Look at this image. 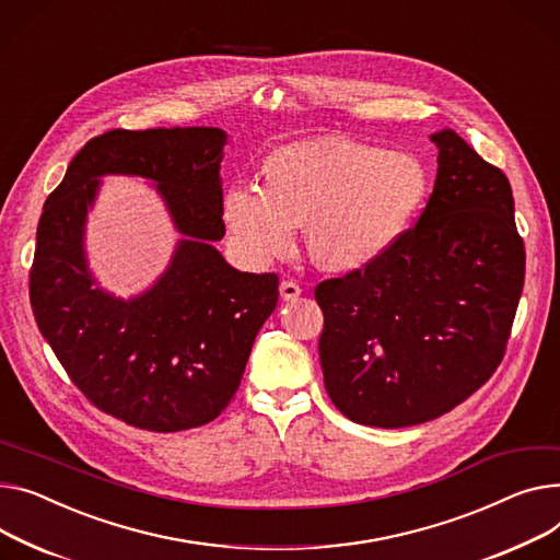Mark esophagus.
<instances>
[{
	"label": "esophagus",
	"instance_id": "obj_1",
	"mask_svg": "<svg viewBox=\"0 0 560 560\" xmlns=\"http://www.w3.org/2000/svg\"><path fill=\"white\" fill-rule=\"evenodd\" d=\"M279 292H281V300L283 302H294L296 296L302 294V285L296 283V281H292V279H283L281 285H279Z\"/></svg>",
	"mask_w": 560,
	"mask_h": 560
}]
</instances>
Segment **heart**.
Masks as SVG:
<instances>
[{
	"label": "heart",
	"mask_w": 560,
	"mask_h": 560,
	"mask_svg": "<svg viewBox=\"0 0 560 560\" xmlns=\"http://www.w3.org/2000/svg\"><path fill=\"white\" fill-rule=\"evenodd\" d=\"M268 186L236 182L225 220L238 249L256 260L292 247L306 225L315 264L351 270L381 256L423 207L430 177L412 153H385L345 137L292 143L264 166Z\"/></svg>",
	"instance_id": "1"
}]
</instances>
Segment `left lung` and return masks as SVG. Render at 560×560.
Wrapping results in <instances>:
<instances>
[{
  "mask_svg": "<svg viewBox=\"0 0 560 560\" xmlns=\"http://www.w3.org/2000/svg\"><path fill=\"white\" fill-rule=\"evenodd\" d=\"M417 225L381 256L317 283L319 360L340 412L407 428L464 402L500 366L525 285L506 175L453 130Z\"/></svg>",
  "mask_w": 560,
  "mask_h": 560,
  "instance_id": "1",
  "label": "left lung"
}]
</instances>
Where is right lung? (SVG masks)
<instances>
[{"mask_svg": "<svg viewBox=\"0 0 560 560\" xmlns=\"http://www.w3.org/2000/svg\"><path fill=\"white\" fill-rule=\"evenodd\" d=\"M220 128L109 130L73 155L37 222L28 296L71 383L101 412L148 432L213 421L238 392L258 328L279 300L275 272H238L211 245L225 236ZM159 182L185 234L172 268L130 303L94 289L82 228L97 177Z\"/></svg>", "mask_w": 560, "mask_h": 560, "instance_id": "1", "label": "right lung"}]
</instances>
